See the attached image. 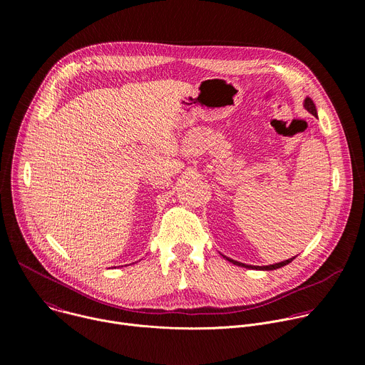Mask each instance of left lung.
<instances>
[{"mask_svg": "<svg viewBox=\"0 0 365 365\" xmlns=\"http://www.w3.org/2000/svg\"><path fill=\"white\" fill-rule=\"evenodd\" d=\"M304 108L312 114V115H318L317 114V107H315V103H314V101H312L310 98H306L304 99ZM228 262H231L232 264H237V266H242V267H247V269H255V270H276V269H280V267H283V266H286V264H289L290 262H293L294 259V257L293 258H289V259H286V262H282V263H277V264H270V266H263V267H259V266H247V264H242V263H238V262H235V259H231V258H227Z\"/></svg>", "mask_w": 365, "mask_h": 365, "instance_id": "1", "label": "left lung"}]
</instances>
